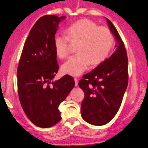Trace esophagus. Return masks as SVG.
<instances>
[{"mask_svg":"<svg viewBox=\"0 0 148 148\" xmlns=\"http://www.w3.org/2000/svg\"><path fill=\"white\" fill-rule=\"evenodd\" d=\"M74 82H75V86H78V79L77 78H74Z\"/></svg>","mask_w":148,"mask_h":148,"instance_id":"esophagus-1","label":"esophagus"}]
</instances>
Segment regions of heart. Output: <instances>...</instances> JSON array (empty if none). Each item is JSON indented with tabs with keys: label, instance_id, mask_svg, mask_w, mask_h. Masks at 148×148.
I'll use <instances>...</instances> for the list:
<instances>
[{
	"label": "heart",
	"instance_id": "heart-1",
	"mask_svg": "<svg viewBox=\"0 0 148 148\" xmlns=\"http://www.w3.org/2000/svg\"><path fill=\"white\" fill-rule=\"evenodd\" d=\"M66 34H56L54 46L57 56L60 58L68 54V42H78V54L70 56L62 66L64 74L78 76L88 69L90 64L98 65L109 54L114 43V36L108 28L98 26L89 19H82L70 25Z\"/></svg>",
	"mask_w": 148,
	"mask_h": 148
}]
</instances>
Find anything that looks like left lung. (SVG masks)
Wrapping results in <instances>:
<instances>
[{
    "instance_id": "8db88e82",
    "label": "left lung",
    "mask_w": 148,
    "mask_h": 148,
    "mask_svg": "<svg viewBox=\"0 0 148 148\" xmlns=\"http://www.w3.org/2000/svg\"><path fill=\"white\" fill-rule=\"evenodd\" d=\"M105 18L116 40L115 51L78 82L85 94L81 105L82 118L94 125H105L114 118L128 82L124 45L115 26L107 18Z\"/></svg>"
}]
</instances>
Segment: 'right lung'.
I'll use <instances>...</instances> for the list:
<instances>
[{"mask_svg": "<svg viewBox=\"0 0 148 148\" xmlns=\"http://www.w3.org/2000/svg\"><path fill=\"white\" fill-rule=\"evenodd\" d=\"M65 18L56 15L40 18L29 32L17 69L22 108L34 125L43 128L61 120L59 105L75 86L69 75L52 81L59 68L53 39L59 24Z\"/></svg>", "mask_w": 148, "mask_h": 148, "instance_id": "obj_1", "label": "right lung"}]
</instances>
